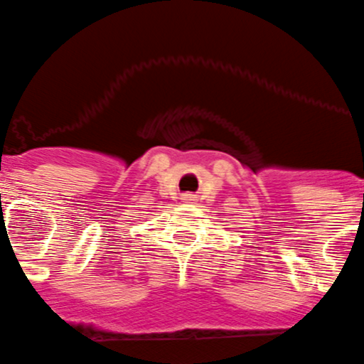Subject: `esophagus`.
<instances>
[{
	"label": "esophagus",
	"instance_id": "obj_1",
	"mask_svg": "<svg viewBox=\"0 0 364 364\" xmlns=\"http://www.w3.org/2000/svg\"><path fill=\"white\" fill-rule=\"evenodd\" d=\"M183 201L193 203V201H196V196H193V193H185V196H183Z\"/></svg>",
	"mask_w": 364,
	"mask_h": 364
}]
</instances>
